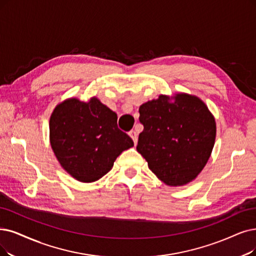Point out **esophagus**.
Masks as SVG:
<instances>
[{
  "mask_svg": "<svg viewBox=\"0 0 256 256\" xmlns=\"http://www.w3.org/2000/svg\"><path fill=\"white\" fill-rule=\"evenodd\" d=\"M129 136H130V138L134 140V145H136V142H138V132L136 131V130H131L130 132H129Z\"/></svg>",
  "mask_w": 256,
  "mask_h": 256,
  "instance_id": "obj_1",
  "label": "esophagus"
}]
</instances>
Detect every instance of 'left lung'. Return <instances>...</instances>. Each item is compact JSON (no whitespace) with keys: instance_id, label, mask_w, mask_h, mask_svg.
Returning <instances> with one entry per match:
<instances>
[{"instance_id":"left-lung-1","label":"left lung","mask_w":256,"mask_h":256,"mask_svg":"<svg viewBox=\"0 0 256 256\" xmlns=\"http://www.w3.org/2000/svg\"><path fill=\"white\" fill-rule=\"evenodd\" d=\"M144 130L136 150L156 178L170 187L196 180L211 156L216 122L207 105L185 92L160 94L140 106Z\"/></svg>"}]
</instances>
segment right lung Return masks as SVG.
Instances as JSON below:
<instances>
[{
	"label": "right lung",
	"instance_id": "1",
	"mask_svg": "<svg viewBox=\"0 0 256 256\" xmlns=\"http://www.w3.org/2000/svg\"><path fill=\"white\" fill-rule=\"evenodd\" d=\"M49 140L62 168L80 182L108 173L134 140L118 128L116 112L96 98H69L58 103L49 120Z\"/></svg>",
	"mask_w": 256,
	"mask_h": 256
}]
</instances>
